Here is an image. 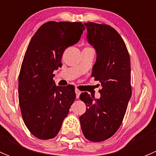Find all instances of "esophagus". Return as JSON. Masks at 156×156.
Wrapping results in <instances>:
<instances>
[{
    "label": "esophagus",
    "mask_w": 156,
    "mask_h": 156,
    "mask_svg": "<svg viewBox=\"0 0 156 156\" xmlns=\"http://www.w3.org/2000/svg\"><path fill=\"white\" fill-rule=\"evenodd\" d=\"M75 94H76V97H77V98H79V96H80V94H81V92H80L79 90L75 89Z\"/></svg>",
    "instance_id": "obj_1"
}]
</instances>
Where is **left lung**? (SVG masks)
<instances>
[{"mask_svg": "<svg viewBox=\"0 0 156 156\" xmlns=\"http://www.w3.org/2000/svg\"><path fill=\"white\" fill-rule=\"evenodd\" d=\"M87 39L97 53L91 76L99 81L100 98L82 93L80 99L87 106L80 116L84 136L92 142L111 137L123 121L131 97L130 60L123 39L115 29L106 24L84 23Z\"/></svg>", "mask_w": 156, "mask_h": 156, "instance_id": "8db88e82", "label": "left lung"}]
</instances>
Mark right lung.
<instances>
[{"instance_id": "1", "label": "right lung", "mask_w": 156, "mask_h": 156, "mask_svg": "<svg viewBox=\"0 0 156 156\" xmlns=\"http://www.w3.org/2000/svg\"><path fill=\"white\" fill-rule=\"evenodd\" d=\"M84 29L81 23L48 22L30 41L19 75V103L25 125L38 139L57 135L75 101V87L56 86L53 72Z\"/></svg>"}]
</instances>
